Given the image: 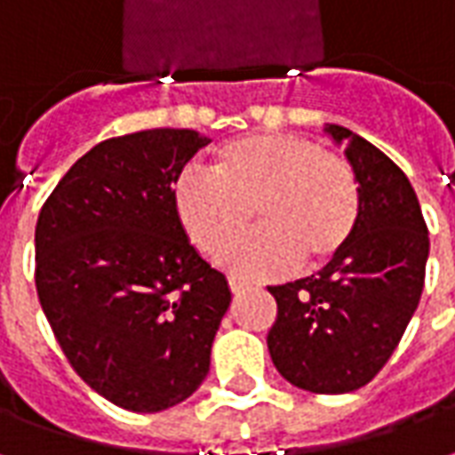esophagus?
I'll return each instance as SVG.
<instances>
[{
    "instance_id": "obj_1",
    "label": "esophagus",
    "mask_w": 455,
    "mask_h": 455,
    "mask_svg": "<svg viewBox=\"0 0 455 455\" xmlns=\"http://www.w3.org/2000/svg\"><path fill=\"white\" fill-rule=\"evenodd\" d=\"M228 287H231V292H234V295H243V292L248 290L246 283H241V280H228Z\"/></svg>"
}]
</instances>
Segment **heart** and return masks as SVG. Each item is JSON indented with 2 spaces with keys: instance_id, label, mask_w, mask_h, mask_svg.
Listing matches in <instances>:
<instances>
[{
  "instance_id": "b5f03b06",
  "label": "heart",
  "mask_w": 455,
  "mask_h": 455,
  "mask_svg": "<svg viewBox=\"0 0 455 455\" xmlns=\"http://www.w3.org/2000/svg\"><path fill=\"white\" fill-rule=\"evenodd\" d=\"M172 202L192 243L209 258L227 256L256 209L263 228L231 253L243 277H270L302 263L329 266L351 243L361 219V185L336 153L297 133H248L221 143L214 170L188 168Z\"/></svg>"
}]
</instances>
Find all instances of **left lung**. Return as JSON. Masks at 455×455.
Instances as JSON below:
<instances>
[{
    "label": "left lung",
    "mask_w": 455,
    "mask_h": 455,
    "mask_svg": "<svg viewBox=\"0 0 455 455\" xmlns=\"http://www.w3.org/2000/svg\"><path fill=\"white\" fill-rule=\"evenodd\" d=\"M324 131L361 185L351 243L316 275L267 287L277 302L267 351L299 390L343 395L368 385L417 312L429 231L407 175L380 148L339 124Z\"/></svg>",
    "instance_id": "obj_1"
}]
</instances>
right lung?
Masks as SVG:
<instances>
[{
    "instance_id": "right-lung-1",
    "label": "right lung",
    "mask_w": 455,
    "mask_h": 455,
    "mask_svg": "<svg viewBox=\"0 0 455 455\" xmlns=\"http://www.w3.org/2000/svg\"><path fill=\"white\" fill-rule=\"evenodd\" d=\"M209 139L150 129L97 143L36 224V290L75 372L104 400L163 411L209 372L231 305L227 277L189 243L172 185Z\"/></svg>"
}]
</instances>
